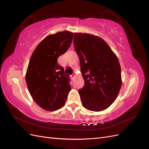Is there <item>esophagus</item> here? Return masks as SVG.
I'll list each match as a JSON object with an SVG mask.
<instances>
[{"label": "esophagus", "instance_id": "34e87169", "mask_svg": "<svg viewBox=\"0 0 149 149\" xmlns=\"http://www.w3.org/2000/svg\"><path fill=\"white\" fill-rule=\"evenodd\" d=\"M76 75H75V74H73V75H72V78H73V79H74L75 78H76Z\"/></svg>", "mask_w": 149, "mask_h": 149}]
</instances>
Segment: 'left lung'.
I'll use <instances>...</instances> for the list:
<instances>
[{
    "instance_id": "8db88e82",
    "label": "left lung",
    "mask_w": 149,
    "mask_h": 149,
    "mask_svg": "<svg viewBox=\"0 0 149 149\" xmlns=\"http://www.w3.org/2000/svg\"><path fill=\"white\" fill-rule=\"evenodd\" d=\"M84 86L79 90L83 106L89 111L106 109L114 102L122 85L118 57L106 42L93 35L74 33Z\"/></svg>"
}]
</instances>
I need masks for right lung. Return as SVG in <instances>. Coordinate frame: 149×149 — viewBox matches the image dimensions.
Masks as SVG:
<instances>
[{
  "mask_svg": "<svg viewBox=\"0 0 149 149\" xmlns=\"http://www.w3.org/2000/svg\"><path fill=\"white\" fill-rule=\"evenodd\" d=\"M73 33L49 35L41 41L31 55L25 75L34 101L43 109L53 111L64 106L71 90L69 76L57 59L70 48Z\"/></svg>",
  "mask_w": 149,
  "mask_h": 149,
  "instance_id": "add662e5",
  "label": "right lung"
}]
</instances>
